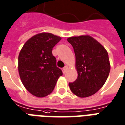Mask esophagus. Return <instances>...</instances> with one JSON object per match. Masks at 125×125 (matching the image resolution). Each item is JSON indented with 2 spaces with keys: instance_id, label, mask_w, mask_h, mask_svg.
<instances>
[{
  "instance_id": "obj_1",
  "label": "esophagus",
  "mask_w": 125,
  "mask_h": 125,
  "mask_svg": "<svg viewBox=\"0 0 125 125\" xmlns=\"http://www.w3.org/2000/svg\"><path fill=\"white\" fill-rule=\"evenodd\" d=\"M67 70H68V66H66V65H65V67L63 68V73H65Z\"/></svg>"
}]
</instances>
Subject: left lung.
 Instances as JSON below:
<instances>
[{
	"label": "left lung",
	"instance_id": "1",
	"mask_svg": "<svg viewBox=\"0 0 125 125\" xmlns=\"http://www.w3.org/2000/svg\"><path fill=\"white\" fill-rule=\"evenodd\" d=\"M68 41L76 55L78 78L69 83L71 91L77 96H92L104 84L110 70L108 55L99 42L89 35L71 37Z\"/></svg>",
	"mask_w": 125,
	"mask_h": 125
}]
</instances>
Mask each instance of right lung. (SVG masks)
<instances>
[{
    "label": "right lung",
    "instance_id": "1",
    "mask_svg": "<svg viewBox=\"0 0 125 125\" xmlns=\"http://www.w3.org/2000/svg\"><path fill=\"white\" fill-rule=\"evenodd\" d=\"M61 39L52 33H39L24 44L19 53L18 70L21 80L26 89L35 96L51 94L62 76L52 54L53 47Z\"/></svg>",
    "mask_w": 125,
    "mask_h": 125
}]
</instances>
